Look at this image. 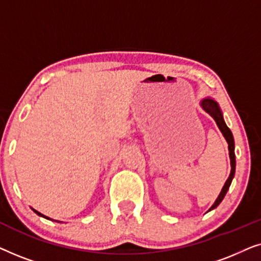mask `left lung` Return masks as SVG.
I'll list each match as a JSON object with an SVG mask.
<instances>
[{"label": "left lung", "instance_id": "obj_1", "mask_svg": "<svg viewBox=\"0 0 261 261\" xmlns=\"http://www.w3.org/2000/svg\"><path fill=\"white\" fill-rule=\"evenodd\" d=\"M199 106H201V108L204 110L205 113H208L210 116L213 117L214 120H215V122L217 124V127H219V129L221 130V133L226 139L227 144H228V151H229V158H230V166H231V170H230V174L229 177H228V179L226 180V183H224L222 190H221L220 195L217 196L216 201L214 202V204L210 206V210L217 208V205L220 204L221 202H222V199L224 198V196H226L227 191L229 190V187L231 184V180H233L234 178V174H235V152H234V148H235V145H234V138H233V134H231V132L229 128L227 127L226 122H224V119H223V114H222V110H221L219 103H217L215 99L213 97H204L201 99V102H199Z\"/></svg>", "mask_w": 261, "mask_h": 261}]
</instances>
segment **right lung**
Returning a JSON list of instances; mask_svg holds the SVG:
<instances>
[{
  "label": "right lung",
  "instance_id": "add662e5",
  "mask_svg": "<svg viewBox=\"0 0 261 261\" xmlns=\"http://www.w3.org/2000/svg\"><path fill=\"white\" fill-rule=\"evenodd\" d=\"M32 209H33V208H32ZM33 212H34L35 214H37V215H39V216H41V217H44V219H47V220H52V219H49V217H47V216L42 215V214H41V213H39V212H37V210H35V209H33ZM53 221H56V220H53ZM56 222H60V221H56Z\"/></svg>",
  "mask_w": 261,
  "mask_h": 261
}]
</instances>
